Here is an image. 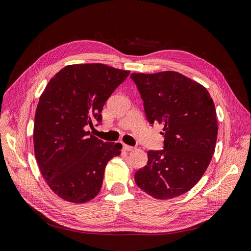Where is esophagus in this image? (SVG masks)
<instances>
[{"label":"esophagus","mask_w":251,"mask_h":251,"mask_svg":"<svg viewBox=\"0 0 251 251\" xmlns=\"http://www.w3.org/2000/svg\"><path fill=\"white\" fill-rule=\"evenodd\" d=\"M123 149L124 151H131L134 150L133 147H130V146H127V145H123Z\"/></svg>","instance_id":"1"}]
</instances>
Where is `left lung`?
Instances as JSON below:
<instances>
[{"label":"left lung","instance_id":"obj_1","mask_svg":"<svg viewBox=\"0 0 251 251\" xmlns=\"http://www.w3.org/2000/svg\"><path fill=\"white\" fill-rule=\"evenodd\" d=\"M151 125H163L164 149L148 151V163L135 182L156 199H172L190 191L214 154L217 121L213 100L201 84L177 72L132 73Z\"/></svg>","mask_w":251,"mask_h":251}]
</instances>
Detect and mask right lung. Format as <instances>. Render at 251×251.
<instances>
[{
	"mask_svg": "<svg viewBox=\"0 0 251 251\" xmlns=\"http://www.w3.org/2000/svg\"><path fill=\"white\" fill-rule=\"evenodd\" d=\"M129 73L102 63L72 64L42 93L35 116V155L43 177L60 198L74 203L93 199L107 162L121 154V144L104 143L85 127L101 124L105 101Z\"/></svg>",
	"mask_w": 251,
	"mask_h": 251,
	"instance_id": "right-lung-1",
	"label": "right lung"
}]
</instances>
